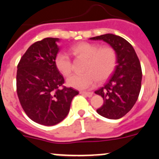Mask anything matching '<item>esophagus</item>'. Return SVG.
I'll return each mask as SVG.
<instances>
[{
  "label": "esophagus",
  "instance_id": "obj_1",
  "mask_svg": "<svg viewBox=\"0 0 159 159\" xmlns=\"http://www.w3.org/2000/svg\"><path fill=\"white\" fill-rule=\"evenodd\" d=\"M80 94H83V95H85L87 97H92L93 95V92H86V91H80Z\"/></svg>",
  "mask_w": 159,
  "mask_h": 159
}]
</instances>
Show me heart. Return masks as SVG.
<instances>
[{
    "label": "heart",
    "instance_id": "heart-1",
    "mask_svg": "<svg viewBox=\"0 0 159 159\" xmlns=\"http://www.w3.org/2000/svg\"><path fill=\"white\" fill-rule=\"evenodd\" d=\"M75 55L87 58L82 74H75L67 80L70 87L79 90L92 89L98 81H105L114 71L117 56L110 46L100 47L97 44L81 42L71 48ZM56 68L64 76H68L72 71V61L69 54L65 51L57 53L54 59Z\"/></svg>",
    "mask_w": 159,
    "mask_h": 159
}]
</instances>
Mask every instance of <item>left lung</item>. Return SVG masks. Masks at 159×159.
<instances>
[{"mask_svg": "<svg viewBox=\"0 0 159 159\" xmlns=\"http://www.w3.org/2000/svg\"><path fill=\"white\" fill-rule=\"evenodd\" d=\"M90 39L108 43L116 53L115 70L105 85L94 93L104 99L98 113L109 119H119L132 108L139 98L142 78L140 61L131 44L121 37L106 34Z\"/></svg>", "mask_w": 159, "mask_h": 159, "instance_id": "obj_1", "label": "left lung"}]
</instances>
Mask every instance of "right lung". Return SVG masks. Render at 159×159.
Returning <instances> with one entry per match:
<instances>
[{"label":"right lung","instance_id":"add662e5","mask_svg":"<svg viewBox=\"0 0 159 159\" xmlns=\"http://www.w3.org/2000/svg\"><path fill=\"white\" fill-rule=\"evenodd\" d=\"M59 38H46L30 45L19 61L17 93L22 108L35 122L46 126L58 124L70 111L71 101L78 91L60 89L65 83L56 68Z\"/></svg>","mask_w":159,"mask_h":159}]
</instances>
